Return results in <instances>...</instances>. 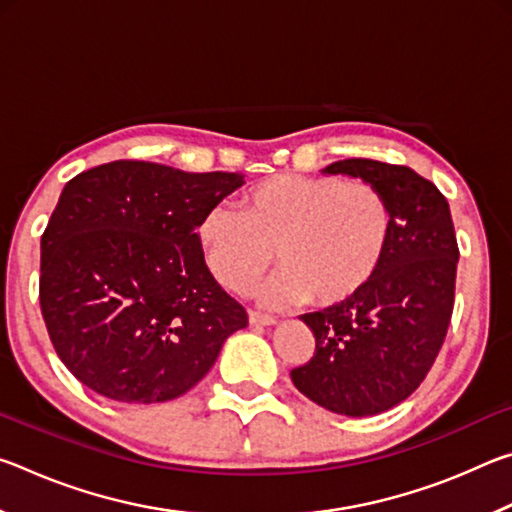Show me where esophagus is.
<instances>
[{
	"mask_svg": "<svg viewBox=\"0 0 512 512\" xmlns=\"http://www.w3.org/2000/svg\"><path fill=\"white\" fill-rule=\"evenodd\" d=\"M248 320H250V325H275L273 316L259 314V311H248Z\"/></svg>",
	"mask_w": 512,
	"mask_h": 512,
	"instance_id": "1",
	"label": "esophagus"
}]
</instances>
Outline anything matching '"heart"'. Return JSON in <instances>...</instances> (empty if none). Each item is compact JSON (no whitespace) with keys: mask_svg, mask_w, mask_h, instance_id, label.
Returning a JSON list of instances; mask_svg holds the SVG:
<instances>
[{"mask_svg":"<svg viewBox=\"0 0 512 512\" xmlns=\"http://www.w3.org/2000/svg\"><path fill=\"white\" fill-rule=\"evenodd\" d=\"M393 235V210L366 180L280 173L250 187L239 212L210 207L196 223L207 271L232 293H246L273 262L262 289L271 307L307 300L348 302L372 282Z\"/></svg>","mask_w":512,"mask_h":512,"instance_id":"obj_1","label":"heart"}]
</instances>
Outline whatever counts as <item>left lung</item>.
Listing matches in <instances>:
<instances>
[{
    "label": "left lung",
    "instance_id": "1",
    "mask_svg": "<svg viewBox=\"0 0 512 512\" xmlns=\"http://www.w3.org/2000/svg\"><path fill=\"white\" fill-rule=\"evenodd\" d=\"M323 173L379 187L393 210L391 246L379 273L341 305L300 316L316 339L298 391L323 409L366 418L404 402L443 348L454 309L458 244L447 198L409 167L366 158Z\"/></svg>",
    "mask_w": 512,
    "mask_h": 512
}]
</instances>
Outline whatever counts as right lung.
Listing matches in <instances>:
<instances>
[{
	"instance_id": "obj_1",
	"label": "right lung",
	"mask_w": 512,
	"mask_h": 512,
	"mask_svg": "<svg viewBox=\"0 0 512 512\" xmlns=\"http://www.w3.org/2000/svg\"><path fill=\"white\" fill-rule=\"evenodd\" d=\"M244 183L137 160L69 180L40 241V307L81 384L155 404L210 372L248 314L207 271L196 223Z\"/></svg>"
}]
</instances>
